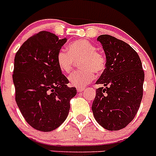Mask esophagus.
I'll return each instance as SVG.
<instances>
[{"label": "esophagus", "mask_w": 156, "mask_h": 156, "mask_svg": "<svg viewBox=\"0 0 156 156\" xmlns=\"http://www.w3.org/2000/svg\"><path fill=\"white\" fill-rule=\"evenodd\" d=\"M84 89H85L84 87H78V88H76V90L78 92H82L84 90Z\"/></svg>", "instance_id": "obj_1"}]
</instances>
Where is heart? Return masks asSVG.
<instances>
[{"label": "heart", "instance_id": "obj_1", "mask_svg": "<svg viewBox=\"0 0 156 156\" xmlns=\"http://www.w3.org/2000/svg\"><path fill=\"white\" fill-rule=\"evenodd\" d=\"M67 51L59 50L56 55V62L59 69L69 73L73 69L76 62L80 61L78 70L69 76V81L75 87H84L91 82L94 73H101L105 69L106 58L103 54L97 51V48L86 40H79L70 43Z\"/></svg>", "mask_w": 156, "mask_h": 156}]
</instances>
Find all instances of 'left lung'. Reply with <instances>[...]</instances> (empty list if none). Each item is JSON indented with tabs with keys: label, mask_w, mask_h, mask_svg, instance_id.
Wrapping results in <instances>:
<instances>
[{
	"label": "left lung",
	"mask_w": 156,
	"mask_h": 156,
	"mask_svg": "<svg viewBox=\"0 0 156 156\" xmlns=\"http://www.w3.org/2000/svg\"><path fill=\"white\" fill-rule=\"evenodd\" d=\"M106 66L97 80L92 104L94 116L108 130L125 128L133 119L143 97L144 73L137 53L128 44L110 35H101Z\"/></svg>",
	"instance_id": "left-lung-1"
}]
</instances>
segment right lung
<instances>
[{
  "label": "right lung",
  "mask_w": 156,
  "mask_h": 156,
  "mask_svg": "<svg viewBox=\"0 0 156 156\" xmlns=\"http://www.w3.org/2000/svg\"><path fill=\"white\" fill-rule=\"evenodd\" d=\"M67 39L41 31L25 41L16 52L13 70L16 101L29 124L40 131L55 129L66 120L70 100L76 94L69 87L56 55Z\"/></svg>",
  "instance_id": "1"
}]
</instances>
